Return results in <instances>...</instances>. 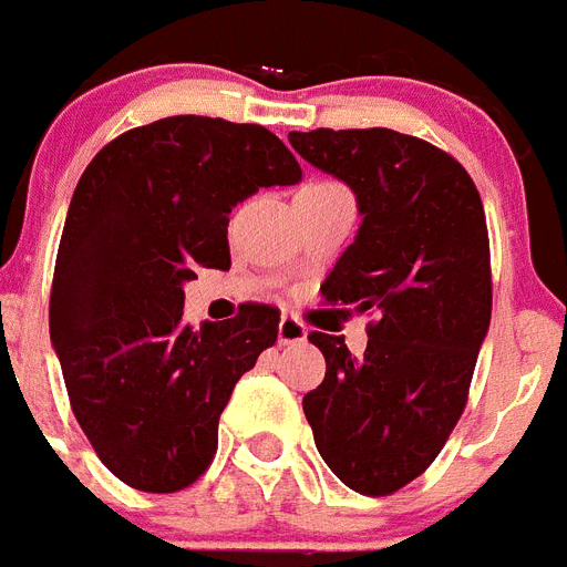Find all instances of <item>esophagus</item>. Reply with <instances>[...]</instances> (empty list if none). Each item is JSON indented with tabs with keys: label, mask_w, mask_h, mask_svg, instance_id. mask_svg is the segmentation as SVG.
Wrapping results in <instances>:
<instances>
[{
	"label": "esophagus",
	"mask_w": 567,
	"mask_h": 567,
	"mask_svg": "<svg viewBox=\"0 0 567 567\" xmlns=\"http://www.w3.org/2000/svg\"><path fill=\"white\" fill-rule=\"evenodd\" d=\"M308 328L297 320V317H288L285 313L282 320H279V342L282 346H293V342H306Z\"/></svg>",
	"instance_id": "34e87169"
}]
</instances>
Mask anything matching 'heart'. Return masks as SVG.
<instances>
[{"label":"heart","mask_w":567,"mask_h":567,"mask_svg":"<svg viewBox=\"0 0 567 567\" xmlns=\"http://www.w3.org/2000/svg\"><path fill=\"white\" fill-rule=\"evenodd\" d=\"M320 184H328V181H320Z\"/></svg>","instance_id":"b5f03b06"}]
</instances>
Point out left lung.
<instances>
[{"label": "left lung", "instance_id": "obj_1", "mask_svg": "<svg viewBox=\"0 0 567 567\" xmlns=\"http://www.w3.org/2000/svg\"><path fill=\"white\" fill-rule=\"evenodd\" d=\"M288 141L354 189L363 221L322 297L374 317L363 357L342 337L308 334L326 357V380L302 409L346 487L392 496L437 458L467 406L493 311L482 195L453 155L394 130L291 132Z\"/></svg>", "mask_w": 567, "mask_h": 567}]
</instances>
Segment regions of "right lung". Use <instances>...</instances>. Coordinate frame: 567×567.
<instances>
[{
    "mask_svg": "<svg viewBox=\"0 0 567 567\" xmlns=\"http://www.w3.org/2000/svg\"><path fill=\"white\" fill-rule=\"evenodd\" d=\"M302 178L265 126L175 114L123 132L80 175L51 285L49 328L74 417L94 453L144 493L210 467L236 380L279 334L245 306L198 331L181 320L195 268H230V210Z\"/></svg>",
    "mask_w": 567,
    "mask_h": 567,
    "instance_id": "add662e5",
    "label": "right lung"
}]
</instances>
